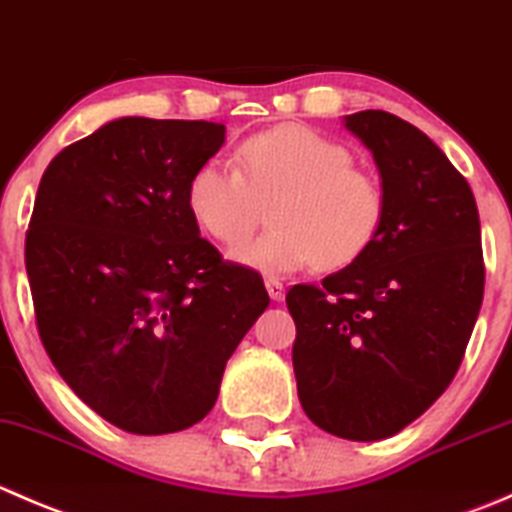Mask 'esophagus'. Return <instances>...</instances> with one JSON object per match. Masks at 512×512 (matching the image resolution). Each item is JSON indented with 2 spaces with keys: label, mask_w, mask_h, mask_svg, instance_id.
I'll list each match as a JSON object with an SVG mask.
<instances>
[{
  "label": "esophagus",
  "mask_w": 512,
  "mask_h": 512,
  "mask_svg": "<svg viewBox=\"0 0 512 512\" xmlns=\"http://www.w3.org/2000/svg\"><path fill=\"white\" fill-rule=\"evenodd\" d=\"M265 287H267V292H270V297L275 299V302H282V299H285V285H282L280 280L270 277V280H265Z\"/></svg>",
  "instance_id": "34e87169"
}]
</instances>
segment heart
<instances>
[{
    "label": "heart",
    "instance_id": "obj_1",
    "mask_svg": "<svg viewBox=\"0 0 512 512\" xmlns=\"http://www.w3.org/2000/svg\"><path fill=\"white\" fill-rule=\"evenodd\" d=\"M240 168L210 158L188 180V210L215 240L232 245L259 222L273 198V227L232 247L230 257L265 275H289L317 262L339 270L359 260L379 235L384 190L356 168L339 141L307 126H277L237 148Z\"/></svg>",
    "mask_w": 512,
    "mask_h": 512
}]
</instances>
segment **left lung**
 I'll return each instance as SVG.
<instances>
[{"label": "left lung", "mask_w": 512, "mask_h": 512, "mask_svg": "<svg viewBox=\"0 0 512 512\" xmlns=\"http://www.w3.org/2000/svg\"><path fill=\"white\" fill-rule=\"evenodd\" d=\"M374 156L384 220L369 250L287 309L304 414L347 441L416 421L456 376L483 302V250L468 180L423 131L386 111L344 116Z\"/></svg>", "instance_id": "8db88e82"}]
</instances>
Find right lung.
Wrapping results in <instances>:
<instances>
[{"instance_id":"add662e5","label":"right lung","mask_w":512,"mask_h":512,"mask_svg":"<svg viewBox=\"0 0 512 512\" xmlns=\"http://www.w3.org/2000/svg\"><path fill=\"white\" fill-rule=\"evenodd\" d=\"M223 123L123 116L44 170L27 232L41 344L98 416L138 436L210 414L227 359L270 304L200 237L188 180Z\"/></svg>"}]
</instances>
